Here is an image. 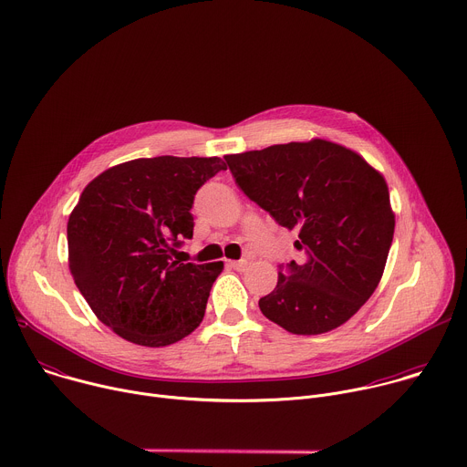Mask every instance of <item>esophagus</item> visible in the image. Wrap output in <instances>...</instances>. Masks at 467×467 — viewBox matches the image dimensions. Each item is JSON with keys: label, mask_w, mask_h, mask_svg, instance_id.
Listing matches in <instances>:
<instances>
[{"label": "esophagus", "mask_w": 467, "mask_h": 467, "mask_svg": "<svg viewBox=\"0 0 467 467\" xmlns=\"http://www.w3.org/2000/svg\"><path fill=\"white\" fill-rule=\"evenodd\" d=\"M229 265L236 272H244L247 268V260H229Z\"/></svg>", "instance_id": "obj_1"}]
</instances>
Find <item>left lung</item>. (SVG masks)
<instances>
[{"mask_svg": "<svg viewBox=\"0 0 467 467\" xmlns=\"http://www.w3.org/2000/svg\"><path fill=\"white\" fill-rule=\"evenodd\" d=\"M242 192L290 231L306 260L279 265L262 314L294 335L346 323L375 292L395 218L384 177L327 140L277 144L225 157Z\"/></svg>", "mask_w": 467, "mask_h": 467, "instance_id": "1", "label": "left lung"}]
</instances>
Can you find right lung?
I'll list each match as a JSON object with an SVG mask.
<instances>
[{"mask_svg":"<svg viewBox=\"0 0 467 467\" xmlns=\"http://www.w3.org/2000/svg\"><path fill=\"white\" fill-rule=\"evenodd\" d=\"M222 170L218 157L137 159L83 190L68 220L70 272L123 340L164 348L202 323L223 262L182 264L173 254L193 236L197 190Z\"/></svg>","mask_w":467,"mask_h":467,"instance_id":"right-lung-1","label":"right lung"}]
</instances>
